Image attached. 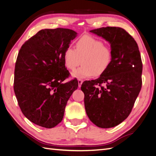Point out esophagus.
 Listing matches in <instances>:
<instances>
[{"label": "esophagus", "mask_w": 156, "mask_h": 156, "mask_svg": "<svg viewBox=\"0 0 156 156\" xmlns=\"http://www.w3.org/2000/svg\"><path fill=\"white\" fill-rule=\"evenodd\" d=\"M78 86H79V88H80L81 85H82V82H83V80H81V79H78Z\"/></svg>", "instance_id": "1"}]
</instances>
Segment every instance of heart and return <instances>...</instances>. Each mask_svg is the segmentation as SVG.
I'll return each mask as SVG.
<instances>
[{
	"mask_svg": "<svg viewBox=\"0 0 156 156\" xmlns=\"http://www.w3.org/2000/svg\"><path fill=\"white\" fill-rule=\"evenodd\" d=\"M75 47L76 49L68 46L64 52V65L67 69L74 70L82 64L72 73L74 77H100L110 66L113 58L112 50L100 40L84 35L76 42Z\"/></svg>",
	"mask_w": 156,
	"mask_h": 156,
	"instance_id": "b5f03b06",
	"label": "heart"
}]
</instances>
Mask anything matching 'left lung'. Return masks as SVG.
<instances>
[{
    "instance_id": "1",
    "label": "left lung",
    "mask_w": 156,
    "mask_h": 156,
    "mask_svg": "<svg viewBox=\"0 0 156 156\" xmlns=\"http://www.w3.org/2000/svg\"><path fill=\"white\" fill-rule=\"evenodd\" d=\"M90 32L110 42L113 58L103 75L82 84L85 109L98 127L113 128L128 117L140 92L142 58L134 38L124 29L107 27Z\"/></svg>"
}]
</instances>
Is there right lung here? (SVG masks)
I'll return each mask as SVG.
<instances>
[{"label": "right lung", "mask_w": 156, "mask_h": 156, "mask_svg": "<svg viewBox=\"0 0 156 156\" xmlns=\"http://www.w3.org/2000/svg\"><path fill=\"white\" fill-rule=\"evenodd\" d=\"M76 34L68 28L41 30L18 54L14 94L24 116L41 127L52 128L61 122L68 100L78 88L76 79L63 82L70 75L64 52Z\"/></svg>", "instance_id": "right-lung-1"}]
</instances>
